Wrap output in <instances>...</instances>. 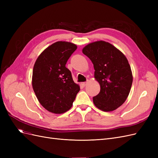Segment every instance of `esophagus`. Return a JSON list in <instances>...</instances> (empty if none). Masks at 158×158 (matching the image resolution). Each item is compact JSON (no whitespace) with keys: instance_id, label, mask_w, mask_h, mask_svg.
<instances>
[{"instance_id":"obj_1","label":"esophagus","mask_w":158,"mask_h":158,"mask_svg":"<svg viewBox=\"0 0 158 158\" xmlns=\"http://www.w3.org/2000/svg\"><path fill=\"white\" fill-rule=\"evenodd\" d=\"M87 82H82V83H81V85H82V87H85V85H87Z\"/></svg>"}]
</instances>
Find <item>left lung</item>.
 Returning a JSON list of instances; mask_svg holds the SVG:
<instances>
[{"mask_svg":"<svg viewBox=\"0 0 158 158\" xmlns=\"http://www.w3.org/2000/svg\"><path fill=\"white\" fill-rule=\"evenodd\" d=\"M82 52L92 60L95 78L101 88L93 98L94 105L103 111L115 110L126 101L132 84V71L126 56L103 41L88 44Z\"/></svg>","mask_w":158,"mask_h":158,"instance_id":"obj_1","label":"left lung"}]
</instances>
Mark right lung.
<instances>
[{"instance_id": "1", "label": "right lung", "mask_w": 158, "mask_h": 158, "mask_svg": "<svg viewBox=\"0 0 158 158\" xmlns=\"http://www.w3.org/2000/svg\"><path fill=\"white\" fill-rule=\"evenodd\" d=\"M76 49L72 43L57 41L41 52L33 66V91L41 106L51 113L69 111L80 91L71 72L66 67Z\"/></svg>"}]
</instances>
